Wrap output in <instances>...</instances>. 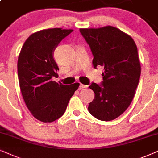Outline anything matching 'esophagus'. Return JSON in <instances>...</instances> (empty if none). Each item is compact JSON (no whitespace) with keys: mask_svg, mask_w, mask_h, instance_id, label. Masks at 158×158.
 Listing matches in <instances>:
<instances>
[{"mask_svg":"<svg viewBox=\"0 0 158 158\" xmlns=\"http://www.w3.org/2000/svg\"><path fill=\"white\" fill-rule=\"evenodd\" d=\"M79 87H80V89H85V88H87L88 86L83 85V84H80V86H79Z\"/></svg>","mask_w":158,"mask_h":158,"instance_id":"34e87169","label":"esophagus"}]
</instances>
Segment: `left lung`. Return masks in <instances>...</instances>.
Wrapping results in <instances>:
<instances>
[{
	"instance_id": "1",
	"label": "left lung",
	"mask_w": 158,
	"mask_h": 158,
	"mask_svg": "<svg viewBox=\"0 0 158 158\" xmlns=\"http://www.w3.org/2000/svg\"><path fill=\"white\" fill-rule=\"evenodd\" d=\"M79 31L91 48L94 68L104 69L102 85L89 87L95 97L88 110L100 121H112L125 112L135 95L141 74L137 47L130 35L112 26Z\"/></svg>"
}]
</instances>
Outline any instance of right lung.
Here are the masks:
<instances>
[{"label": "right lung", "mask_w": 158, "mask_h": 158, "mask_svg": "<svg viewBox=\"0 0 158 158\" xmlns=\"http://www.w3.org/2000/svg\"><path fill=\"white\" fill-rule=\"evenodd\" d=\"M73 29H46L31 34L23 45L17 69L25 104L35 118L50 123L64 115L79 83L64 85L52 80L59 70L52 53Z\"/></svg>", "instance_id": "add662e5"}]
</instances>
